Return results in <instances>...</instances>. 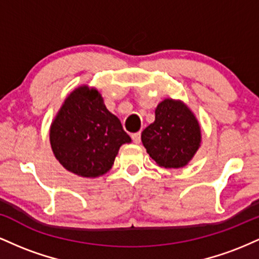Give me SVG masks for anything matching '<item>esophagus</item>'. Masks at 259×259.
Returning a JSON list of instances; mask_svg holds the SVG:
<instances>
[{
	"label": "esophagus",
	"mask_w": 259,
	"mask_h": 259,
	"mask_svg": "<svg viewBox=\"0 0 259 259\" xmlns=\"http://www.w3.org/2000/svg\"><path fill=\"white\" fill-rule=\"evenodd\" d=\"M132 139L135 144H140V141H141V133L139 132V133L132 134Z\"/></svg>",
	"instance_id": "34e87169"
}]
</instances>
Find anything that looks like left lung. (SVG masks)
Masks as SVG:
<instances>
[{
    "instance_id": "8db88e82",
    "label": "left lung",
    "mask_w": 259,
    "mask_h": 259,
    "mask_svg": "<svg viewBox=\"0 0 259 259\" xmlns=\"http://www.w3.org/2000/svg\"><path fill=\"white\" fill-rule=\"evenodd\" d=\"M156 118L141 134L147 153L159 167L181 168L201 146V127L181 101L165 99L157 106Z\"/></svg>"
}]
</instances>
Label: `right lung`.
Returning a JSON list of instances; mask_svg holds the SVG:
<instances>
[{
    "label": "right lung",
    "instance_id": "obj_1",
    "mask_svg": "<svg viewBox=\"0 0 259 259\" xmlns=\"http://www.w3.org/2000/svg\"><path fill=\"white\" fill-rule=\"evenodd\" d=\"M50 142L67 170L96 178L112 168L121 145L132 139L106 108L100 92L84 85L65 99L51 124Z\"/></svg>",
    "mask_w": 259,
    "mask_h": 259
}]
</instances>
